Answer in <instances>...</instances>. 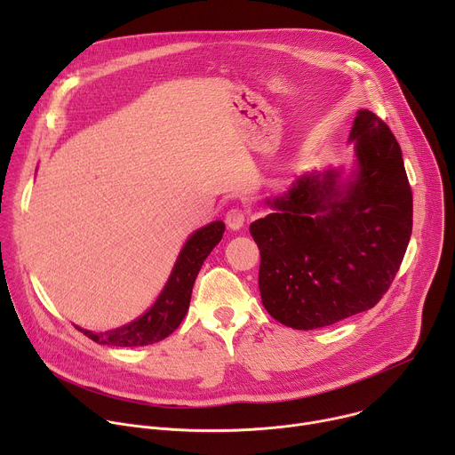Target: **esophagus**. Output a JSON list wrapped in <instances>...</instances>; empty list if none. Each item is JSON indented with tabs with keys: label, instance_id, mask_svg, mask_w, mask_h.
<instances>
[{
	"label": "esophagus",
	"instance_id": "34e87169",
	"mask_svg": "<svg viewBox=\"0 0 455 455\" xmlns=\"http://www.w3.org/2000/svg\"><path fill=\"white\" fill-rule=\"evenodd\" d=\"M225 221L228 225V228L232 230H239L244 227V221H246V216H244V211H241L239 207H234L227 212L225 216Z\"/></svg>",
	"mask_w": 455,
	"mask_h": 455
}]
</instances>
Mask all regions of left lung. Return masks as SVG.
<instances>
[{"instance_id": "obj_1", "label": "left lung", "mask_w": 455, "mask_h": 455, "mask_svg": "<svg viewBox=\"0 0 455 455\" xmlns=\"http://www.w3.org/2000/svg\"><path fill=\"white\" fill-rule=\"evenodd\" d=\"M355 162L315 169L267 198L250 234L261 250L265 309L293 330H316L376 306L395 281L412 234V192L391 129L358 109Z\"/></svg>"}]
</instances>
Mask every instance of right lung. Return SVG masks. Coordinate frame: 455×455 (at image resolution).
<instances>
[{
  "instance_id": "right-lung-1",
  "label": "right lung",
  "mask_w": 455,
  "mask_h": 455,
  "mask_svg": "<svg viewBox=\"0 0 455 455\" xmlns=\"http://www.w3.org/2000/svg\"><path fill=\"white\" fill-rule=\"evenodd\" d=\"M225 223L212 221L194 230L181 246L171 275L153 306L139 318L108 331H90L76 326L97 344L115 347H142L167 339L187 315L192 286L209 253L221 241Z\"/></svg>"
}]
</instances>
